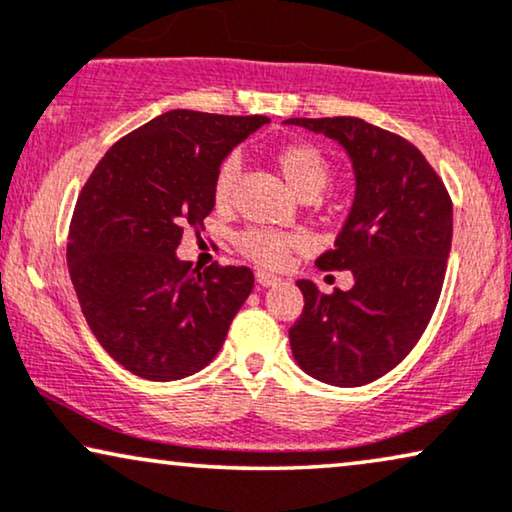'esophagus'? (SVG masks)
<instances>
[{
  "label": "esophagus",
  "instance_id": "esophagus-1",
  "mask_svg": "<svg viewBox=\"0 0 512 512\" xmlns=\"http://www.w3.org/2000/svg\"><path fill=\"white\" fill-rule=\"evenodd\" d=\"M255 278H257V283H260V285H276L278 281H281V276L271 274V271H264V269H257Z\"/></svg>",
  "mask_w": 512,
  "mask_h": 512
}]
</instances>
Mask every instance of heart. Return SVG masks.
Segmentation results:
<instances>
[{
  "instance_id": "obj_1",
  "label": "heart",
  "mask_w": 512,
  "mask_h": 512,
  "mask_svg": "<svg viewBox=\"0 0 512 512\" xmlns=\"http://www.w3.org/2000/svg\"><path fill=\"white\" fill-rule=\"evenodd\" d=\"M274 161L281 170L285 182L295 189L297 196H318L330 182V161L318 147L309 142H285L276 149ZM238 177H241V159L236 154L227 156L217 168L213 180L215 206L227 208L234 201ZM304 245V238L290 231H278L269 227H252L236 236V248L248 260L264 264V267H283L290 255Z\"/></svg>"
}]
</instances>
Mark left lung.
<instances>
[{
    "label": "left lung",
    "instance_id": "1",
    "mask_svg": "<svg viewBox=\"0 0 512 512\" xmlns=\"http://www.w3.org/2000/svg\"><path fill=\"white\" fill-rule=\"evenodd\" d=\"M337 140L351 156L356 199L335 248L316 264L353 274L323 295L297 281L304 309L290 327L297 365L332 386H363L405 360L431 323L452 248V199L426 156L356 117L288 119Z\"/></svg>",
    "mask_w": 512,
    "mask_h": 512
}]
</instances>
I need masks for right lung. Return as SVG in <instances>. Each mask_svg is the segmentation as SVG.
Segmentation results:
<instances>
[{"instance_id":"right-lung-1","label":"right lung","mask_w":512,"mask_h":512,"mask_svg":"<svg viewBox=\"0 0 512 512\" xmlns=\"http://www.w3.org/2000/svg\"><path fill=\"white\" fill-rule=\"evenodd\" d=\"M267 117L170 109L109 147L81 189L67 267L102 349L128 372L175 381L222 349L248 299V267L177 260L185 227L210 215L217 168Z\"/></svg>"}]
</instances>
